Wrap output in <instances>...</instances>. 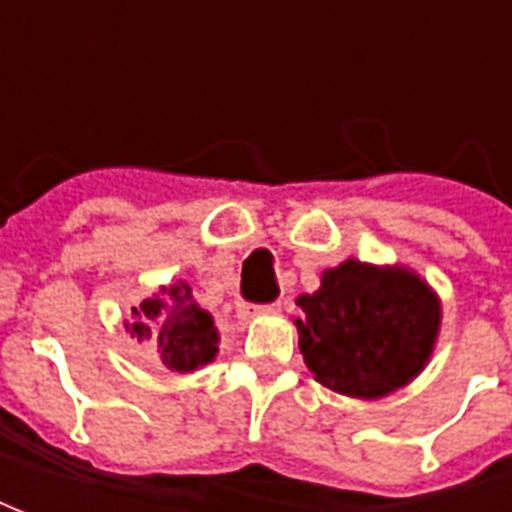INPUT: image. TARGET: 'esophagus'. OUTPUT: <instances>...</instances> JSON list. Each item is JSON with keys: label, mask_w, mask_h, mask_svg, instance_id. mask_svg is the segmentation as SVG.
Returning <instances> with one entry per match:
<instances>
[{"label": "esophagus", "mask_w": 512, "mask_h": 512, "mask_svg": "<svg viewBox=\"0 0 512 512\" xmlns=\"http://www.w3.org/2000/svg\"><path fill=\"white\" fill-rule=\"evenodd\" d=\"M279 310H282V301H268V304H244L238 315H241L244 321H249V318H255V315H277Z\"/></svg>", "instance_id": "34e87169"}]
</instances>
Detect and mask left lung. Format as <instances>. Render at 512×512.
I'll list each match as a JSON object with an SVG mask.
<instances>
[{
	"label": "left lung",
	"mask_w": 512,
	"mask_h": 512,
	"mask_svg": "<svg viewBox=\"0 0 512 512\" xmlns=\"http://www.w3.org/2000/svg\"><path fill=\"white\" fill-rule=\"evenodd\" d=\"M296 304L304 312L296 321L304 362L340 395L381 397L408 384L439 332V301L403 268L348 260L329 268L321 290Z\"/></svg>",
	"instance_id": "1"
}]
</instances>
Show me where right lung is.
Returning a JSON list of instances; mask_svg holds the SVG:
<instances>
[{
	"instance_id": "1",
	"label": "right lung",
	"mask_w": 512,
	"mask_h": 512,
	"mask_svg": "<svg viewBox=\"0 0 512 512\" xmlns=\"http://www.w3.org/2000/svg\"><path fill=\"white\" fill-rule=\"evenodd\" d=\"M131 332L139 343L153 340L164 365L180 373L208 365L219 351V334L213 329L211 315L191 301L189 285L169 288L156 299L142 301L134 310Z\"/></svg>"
}]
</instances>
